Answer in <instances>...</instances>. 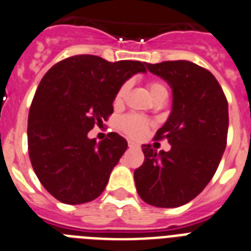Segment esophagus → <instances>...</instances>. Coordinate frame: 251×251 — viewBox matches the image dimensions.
Masks as SVG:
<instances>
[{"label":"esophagus","mask_w":251,"mask_h":251,"mask_svg":"<svg viewBox=\"0 0 251 251\" xmlns=\"http://www.w3.org/2000/svg\"><path fill=\"white\" fill-rule=\"evenodd\" d=\"M128 146L130 149H140V145L137 142H134V141H128Z\"/></svg>","instance_id":"obj_1"}]
</instances>
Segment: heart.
<instances>
[{
	"instance_id": "heart-1",
	"label": "heart",
	"mask_w": 251,
	"mask_h": 251,
	"mask_svg": "<svg viewBox=\"0 0 251 251\" xmlns=\"http://www.w3.org/2000/svg\"><path fill=\"white\" fill-rule=\"evenodd\" d=\"M149 92H150L152 100H156V99H161L168 97V90L165 84H163L161 82L158 80H152V82H149L148 84ZM128 90H129V82H126L124 84H122L121 88L118 90L117 95H115V99H114V103L115 105H121L123 103L124 99H126V95H127ZM121 128L123 129V132L130 136L133 138H140L142 137L146 130L149 128V121L145 119V118L140 117V115H127L126 118H123L121 121Z\"/></svg>"
}]
</instances>
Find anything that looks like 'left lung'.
<instances>
[{"mask_svg":"<svg viewBox=\"0 0 251 251\" xmlns=\"http://www.w3.org/2000/svg\"><path fill=\"white\" fill-rule=\"evenodd\" d=\"M172 88V111L155 140L169 151L142 145L144 164L134 171L140 198L158 208H177L195 199L218 168L227 144L228 103L209 70L187 61L145 63Z\"/></svg>","mask_w":251,"mask_h":251,"instance_id":"8db88e82","label":"left lung"}]
</instances>
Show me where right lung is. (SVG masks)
Segmentation results:
<instances>
[{
    "instance_id": "right-lung-1",
    "label": "right lung",
    "mask_w": 251,
    "mask_h": 251,
    "mask_svg": "<svg viewBox=\"0 0 251 251\" xmlns=\"http://www.w3.org/2000/svg\"><path fill=\"white\" fill-rule=\"evenodd\" d=\"M137 73H146L145 63L76 55L42 78L29 110V158L39 182L59 201L84 204L105 190L128 144L115 132L101 142L88 132L113 114L118 90Z\"/></svg>"
}]
</instances>
